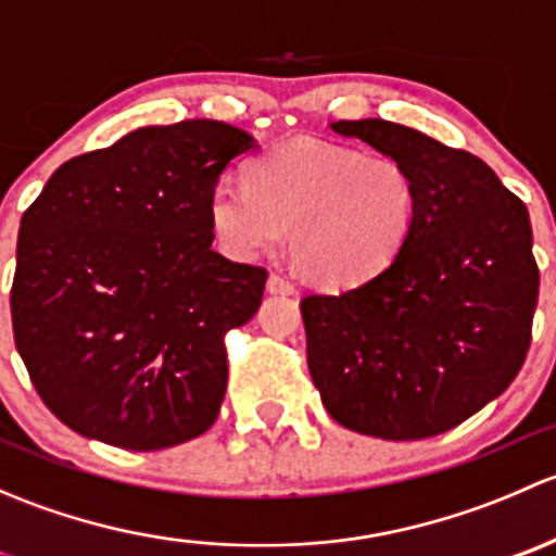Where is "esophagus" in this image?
Instances as JSON below:
<instances>
[{
	"instance_id": "34e87169",
	"label": "esophagus",
	"mask_w": 556,
	"mask_h": 556,
	"mask_svg": "<svg viewBox=\"0 0 556 556\" xmlns=\"http://www.w3.org/2000/svg\"><path fill=\"white\" fill-rule=\"evenodd\" d=\"M266 290L268 293H279V295H290L295 293V285L290 282V279L279 277V274H271V277L266 279Z\"/></svg>"
}]
</instances>
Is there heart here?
Masks as SVG:
<instances>
[{
    "mask_svg": "<svg viewBox=\"0 0 556 556\" xmlns=\"http://www.w3.org/2000/svg\"><path fill=\"white\" fill-rule=\"evenodd\" d=\"M206 212L220 250L237 261L279 247L290 228L299 271L339 290L392 266L412 239L419 190L401 161L293 139L257 155L247 182H215Z\"/></svg>",
    "mask_w": 556,
    "mask_h": 556,
    "instance_id": "heart-1",
    "label": "heart"
}]
</instances>
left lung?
I'll list each match as a JSON object with an SVG mask.
<instances>
[{
  "label": "left lung",
  "instance_id": "obj_1",
  "mask_svg": "<svg viewBox=\"0 0 556 556\" xmlns=\"http://www.w3.org/2000/svg\"><path fill=\"white\" fill-rule=\"evenodd\" d=\"M412 172L417 223L379 277L301 299L306 361L330 417L417 441L457 428L517 379L538 306L527 206L481 159L401 126L330 123Z\"/></svg>",
  "mask_w": 556,
  "mask_h": 556
}]
</instances>
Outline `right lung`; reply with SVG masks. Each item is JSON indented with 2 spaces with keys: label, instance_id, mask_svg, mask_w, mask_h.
<instances>
[{
  "label": "right lung",
  "instance_id": "add662e5",
  "mask_svg": "<svg viewBox=\"0 0 556 556\" xmlns=\"http://www.w3.org/2000/svg\"><path fill=\"white\" fill-rule=\"evenodd\" d=\"M257 139L223 121L142 126L66 161L21 217L13 333L45 406L131 452L204 433L228 382L223 336L266 271L212 250L210 190Z\"/></svg>",
  "mask_w": 556,
  "mask_h": 556
}]
</instances>
